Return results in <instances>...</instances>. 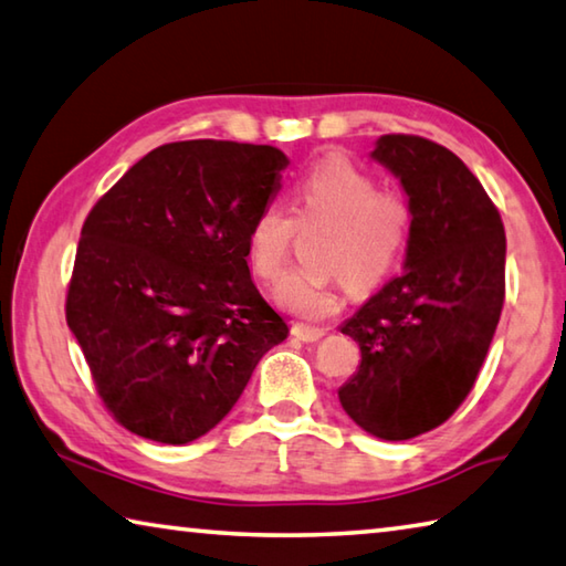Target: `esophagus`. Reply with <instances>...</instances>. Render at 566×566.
Segmentation results:
<instances>
[{
	"label": "esophagus",
	"mask_w": 566,
	"mask_h": 566,
	"mask_svg": "<svg viewBox=\"0 0 566 566\" xmlns=\"http://www.w3.org/2000/svg\"><path fill=\"white\" fill-rule=\"evenodd\" d=\"M293 335L303 343H318L323 335H325V328H315V325H303V323H295L293 325Z\"/></svg>",
	"instance_id": "obj_1"
}]
</instances>
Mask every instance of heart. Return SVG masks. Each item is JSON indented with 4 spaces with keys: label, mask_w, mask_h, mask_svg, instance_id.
I'll use <instances>...</instances> for the list:
<instances>
[{
    "label": "heart",
    "mask_w": 566,
    "mask_h": 566,
    "mask_svg": "<svg viewBox=\"0 0 566 566\" xmlns=\"http://www.w3.org/2000/svg\"><path fill=\"white\" fill-rule=\"evenodd\" d=\"M412 208L408 198L382 191L370 174L345 156H325L308 168L293 191L291 213L265 203L248 226V263L253 275L273 283L291 261L298 228L328 226L323 265L328 273H291L277 285L285 311L305 321H323L340 308L343 291L370 293L400 265L408 248Z\"/></svg>",
    "instance_id": "heart-1"
}]
</instances>
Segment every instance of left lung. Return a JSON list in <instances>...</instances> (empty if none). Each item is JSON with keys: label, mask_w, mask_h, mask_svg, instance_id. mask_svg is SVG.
Masks as SVG:
<instances>
[{"label": "left lung", "mask_w": 566, "mask_h": 566, "mask_svg": "<svg viewBox=\"0 0 566 566\" xmlns=\"http://www.w3.org/2000/svg\"><path fill=\"white\" fill-rule=\"evenodd\" d=\"M373 158L400 178L412 223L405 273L340 328L363 360L338 398L365 432L410 440L474 388L504 305L507 241L497 206L450 148L385 134Z\"/></svg>", "instance_id": "obj_1"}]
</instances>
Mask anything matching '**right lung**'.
Listing matches in <instances>:
<instances>
[{
	"instance_id": "right-lung-1",
	"label": "right lung",
	"mask_w": 566,
	"mask_h": 566,
	"mask_svg": "<svg viewBox=\"0 0 566 566\" xmlns=\"http://www.w3.org/2000/svg\"><path fill=\"white\" fill-rule=\"evenodd\" d=\"M273 146L174 142L88 211L66 323L108 415L186 444L221 422L289 323L248 271V226L281 188Z\"/></svg>"
}]
</instances>
